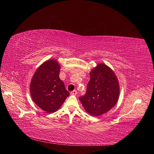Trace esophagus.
I'll return each instance as SVG.
<instances>
[{"label":"esophagus","instance_id":"obj_1","mask_svg":"<svg viewBox=\"0 0 154 154\" xmlns=\"http://www.w3.org/2000/svg\"><path fill=\"white\" fill-rule=\"evenodd\" d=\"M77 94V90H73V91H72V92H71V95H76Z\"/></svg>","mask_w":154,"mask_h":154}]
</instances>
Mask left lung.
Segmentation results:
<instances>
[{
    "label": "left lung",
    "instance_id": "8db88e82",
    "mask_svg": "<svg viewBox=\"0 0 154 154\" xmlns=\"http://www.w3.org/2000/svg\"><path fill=\"white\" fill-rule=\"evenodd\" d=\"M85 94L79 97L85 110L92 116L106 113L116 105L119 95L118 80L113 71L103 63L91 71Z\"/></svg>",
    "mask_w": 154,
    "mask_h": 154
}]
</instances>
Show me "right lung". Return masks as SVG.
Here are the masks:
<instances>
[{
	"instance_id": "1",
	"label": "right lung",
	"mask_w": 154,
	"mask_h": 154,
	"mask_svg": "<svg viewBox=\"0 0 154 154\" xmlns=\"http://www.w3.org/2000/svg\"><path fill=\"white\" fill-rule=\"evenodd\" d=\"M60 66L49 60L38 68L31 80L30 90L32 100L47 113L56 111L69 93L59 77Z\"/></svg>"
}]
</instances>
